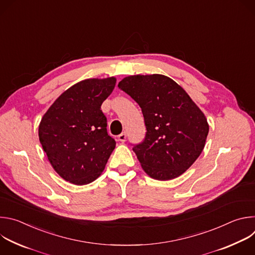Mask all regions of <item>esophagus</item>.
Here are the masks:
<instances>
[{"label": "esophagus", "instance_id": "1", "mask_svg": "<svg viewBox=\"0 0 255 255\" xmlns=\"http://www.w3.org/2000/svg\"><path fill=\"white\" fill-rule=\"evenodd\" d=\"M126 138H127V135H126L125 132L121 133V134L118 136V139H119V141H121V142H125V141H126Z\"/></svg>", "mask_w": 255, "mask_h": 255}]
</instances>
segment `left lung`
I'll use <instances>...</instances> for the list:
<instances>
[{
	"label": "left lung",
	"mask_w": 255,
	"mask_h": 255,
	"mask_svg": "<svg viewBox=\"0 0 255 255\" xmlns=\"http://www.w3.org/2000/svg\"><path fill=\"white\" fill-rule=\"evenodd\" d=\"M118 87L142 110L146 135L133 151L143 170L158 180L183 174L206 144L209 124L201 109L183 88L162 75L129 76Z\"/></svg>",
	"instance_id": "left-lung-1"
}]
</instances>
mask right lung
<instances>
[{
	"mask_svg": "<svg viewBox=\"0 0 255 255\" xmlns=\"http://www.w3.org/2000/svg\"><path fill=\"white\" fill-rule=\"evenodd\" d=\"M116 78L88 79L64 91L43 115L38 128L42 148L66 181L88 185L98 178L115 149L101 110Z\"/></svg>",
	"mask_w": 255,
	"mask_h": 255,
	"instance_id": "1",
	"label": "right lung"
}]
</instances>
